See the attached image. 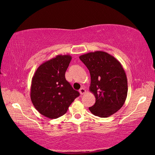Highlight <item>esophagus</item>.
<instances>
[{"label":"esophagus","mask_w":155,"mask_h":155,"mask_svg":"<svg viewBox=\"0 0 155 155\" xmlns=\"http://www.w3.org/2000/svg\"><path fill=\"white\" fill-rule=\"evenodd\" d=\"M79 93H80L81 94H84L86 93V90H85L84 88H81V89L79 90Z\"/></svg>","instance_id":"34e87169"}]
</instances>
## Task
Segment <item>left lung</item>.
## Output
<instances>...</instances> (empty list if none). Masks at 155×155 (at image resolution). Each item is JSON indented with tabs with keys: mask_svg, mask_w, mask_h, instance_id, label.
<instances>
[{
	"mask_svg": "<svg viewBox=\"0 0 155 155\" xmlns=\"http://www.w3.org/2000/svg\"><path fill=\"white\" fill-rule=\"evenodd\" d=\"M91 74L89 90L96 101L90 111L95 116L106 118L123 106L127 97L128 84L120 62L104 51L91 52L81 55Z\"/></svg>",
	"mask_w": 155,
	"mask_h": 155,
	"instance_id": "1",
	"label": "left lung"
}]
</instances>
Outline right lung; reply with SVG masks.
<instances>
[{
  "instance_id": "obj_1",
  "label": "right lung",
  "mask_w": 155,
  "mask_h": 155,
  "mask_svg": "<svg viewBox=\"0 0 155 155\" xmlns=\"http://www.w3.org/2000/svg\"><path fill=\"white\" fill-rule=\"evenodd\" d=\"M72 57L58 54L41 64L32 78L31 99L38 113L49 118L64 115L79 93L66 80Z\"/></svg>"
}]
</instances>
